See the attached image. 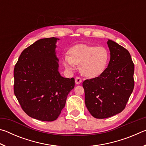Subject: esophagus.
<instances>
[{
	"label": "esophagus",
	"mask_w": 146,
	"mask_h": 146,
	"mask_svg": "<svg viewBox=\"0 0 146 146\" xmlns=\"http://www.w3.org/2000/svg\"><path fill=\"white\" fill-rule=\"evenodd\" d=\"M82 79H81L80 77H76L75 78V83L76 84H80L82 82Z\"/></svg>",
	"instance_id": "esophagus-1"
}]
</instances>
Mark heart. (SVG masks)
<instances>
[{"label":"heart","mask_w":146,"mask_h":146,"mask_svg":"<svg viewBox=\"0 0 146 146\" xmlns=\"http://www.w3.org/2000/svg\"><path fill=\"white\" fill-rule=\"evenodd\" d=\"M69 55L62 58L64 66L68 71H73L76 64H80V71L84 76L93 78L104 72L110 62L108 49L104 46L77 44L69 49Z\"/></svg>","instance_id":"b5f03b06"}]
</instances>
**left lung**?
<instances>
[{
  "mask_svg": "<svg viewBox=\"0 0 146 146\" xmlns=\"http://www.w3.org/2000/svg\"><path fill=\"white\" fill-rule=\"evenodd\" d=\"M110 60L100 76L83 82L85 104L96 118H106L122 112L134 89V64L126 49L108 40Z\"/></svg>",
  "mask_w": 146,
  "mask_h": 146,
  "instance_id": "8db88e82",
  "label": "left lung"
}]
</instances>
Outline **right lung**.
Segmentation results:
<instances>
[{
	"label": "right lung",
	"mask_w": 146,
	"mask_h": 146,
	"mask_svg": "<svg viewBox=\"0 0 146 146\" xmlns=\"http://www.w3.org/2000/svg\"><path fill=\"white\" fill-rule=\"evenodd\" d=\"M55 37L36 41L21 53L14 68V93L27 115L42 121L55 120L66 104L75 79L58 72Z\"/></svg>",
	"instance_id": "add662e5"
}]
</instances>
